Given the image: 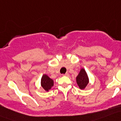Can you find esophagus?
<instances>
[{
    "label": "esophagus",
    "mask_w": 121,
    "mask_h": 121,
    "mask_svg": "<svg viewBox=\"0 0 121 121\" xmlns=\"http://www.w3.org/2000/svg\"><path fill=\"white\" fill-rule=\"evenodd\" d=\"M63 76H69V73H65V74H63V75H62Z\"/></svg>",
    "instance_id": "esophagus-1"
}]
</instances>
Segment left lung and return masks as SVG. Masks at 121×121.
<instances>
[{
	"label": "left lung",
	"instance_id": "1",
	"mask_svg": "<svg viewBox=\"0 0 121 121\" xmlns=\"http://www.w3.org/2000/svg\"><path fill=\"white\" fill-rule=\"evenodd\" d=\"M76 82L80 89H84L88 83V78L84 69L80 70V73L76 77Z\"/></svg>",
	"mask_w": 121,
	"mask_h": 121
}]
</instances>
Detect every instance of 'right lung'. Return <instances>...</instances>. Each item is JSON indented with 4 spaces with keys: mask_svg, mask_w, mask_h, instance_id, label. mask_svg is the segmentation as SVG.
Masks as SVG:
<instances>
[{
    "mask_svg": "<svg viewBox=\"0 0 121 121\" xmlns=\"http://www.w3.org/2000/svg\"><path fill=\"white\" fill-rule=\"evenodd\" d=\"M53 86V80L47 75H43L41 78V86L46 91H48Z\"/></svg>",
    "mask_w": 121,
    "mask_h": 121,
    "instance_id": "1",
    "label": "right lung"
}]
</instances>
